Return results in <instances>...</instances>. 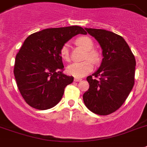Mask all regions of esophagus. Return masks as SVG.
<instances>
[{
  "instance_id": "1",
  "label": "esophagus",
  "mask_w": 147,
  "mask_h": 147,
  "mask_svg": "<svg viewBox=\"0 0 147 147\" xmlns=\"http://www.w3.org/2000/svg\"><path fill=\"white\" fill-rule=\"evenodd\" d=\"M74 81L75 82H81L82 81V78H75V79H74Z\"/></svg>"
}]
</instances>
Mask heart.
<instances>
[{
  "instance_id": "heart-1",
  "label": "heart",
  "mask_w": 147,
  "mask_h": 147,
  "mask_svg": "<svg viewBox=\"0 0 147 147\" xmlns=\"http://www.w3.org/2000/svg\"><path fill=\"white\" fill-rule=\"evenodd\" d=\"M77 45H80L86 50L84 59H87L81 62H76L70 65L67 69V71L70 76H72L76 78H82L86 75H88L93 70V63L98 64L101 60L100 54L98 51L92 49L94 47V42L88 36L79 37L76 40ZM60 56L64 61H70V55H69V47L68 44H65L61 46L60 49ZM88 58L90 59L88 60Z\"/></svg>"
}]
</instances>
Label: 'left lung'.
<instances>
[{
  "label": "left lung",
  "instance_id": "8db88e82",
  "mask_svg": "<svg viewBox=\"0 0 147 147\" xmlns=\"http://www.w3.org/2000/svg\"><path fill=\"white\" fill-rule=\"evenodd\" d=\"M85 29L98 41L103 59L99 69L87 77L89 88L83 95L84 103L94 113L106 116L120 108L130 93L136 60L120 35L103 29Z\"/></svg>",
  "mask_w": 147,
  "mask_h": 147
}]
</instances>
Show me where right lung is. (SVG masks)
<instances>
[{
	"label": "right lung",
	"mask_w": 147,
	"mask_h": 147,
	"mask_svg": "<svg viewBox=\"0 0 147 147\" xmlns=\"http://www.w3.org/2000/svg\"><path fill=\"white\" fill-rule=\"evenodd\" d=\"M86 34L82 27L47 28L31 34L17 54L14 74L20 93L29 106L51 109L62 98L74 80L63 74L61 46L76 34Z\"/></svg>",
	"instance_id": "add662e5"
}]
</instances>
